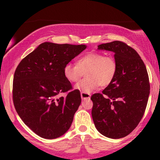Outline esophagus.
<instances>
[{"mask_svg":"<svg viewBox=\"0 0 160 160\" xmlns=\"http://www.w3.org/2000/svg\"><path fill=\"white\" fill-rule=\"evenodd\" d=\"M80 95H81V98L82 99H89L91 97V95L88 92H81L80 93Z\"/></svg>","mask_w":160,"mask_h":160,"instance_id":"34e87169","label":"esophagus"}]
</instances>
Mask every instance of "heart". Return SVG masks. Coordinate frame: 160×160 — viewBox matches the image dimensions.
<instances>
[{
	"instance_id": "heart-1",
	"label": "heart",
	"mask_w": 160,
	"mask_h": 160,
	"mask_svg": "<svg viewBox=\"0 0 160 160\" xmlns=\"http://www.w3.org/2000/svg\"><path fill=\"white\" fill-rule=\"evenodd\" d=\"M117 71V64L111 56L101 52H89L78 60L77 65L66 64L63 73L66 80L77 82L86 72V78L76 85V88L85 92L97 89L100 86H107L113 81Z\"/></svg>"
}]
</instances>
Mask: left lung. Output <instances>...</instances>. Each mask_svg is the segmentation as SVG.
Here are the masks:
<instances>
[{
    "instance_id": "left-lung-1",
    "label": "left lung",
    "mask_w": 160,
    "mask_h": 160,
    "mask_svg": "<svg viewBox=\"0 0 160 160\" xmlns=\"http://www.w3.org/2000/svg\"><path fill=\"white\" fill-rule=\"evenodd\" d=\"M98 49L114 52L117 71L102 94L91 96L92 117L102 135L121 138L131 133L144 116L150 94L149 77L138 53L123 42L102 43Z\"/></svg>"
}]
</instances>
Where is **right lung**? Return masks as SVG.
<instances>
[{
  "label": "right lung",
  "instance_id": "add662e5",
  "mask_svg": "<svg viewBox=\"0 0 160 160\" xmlns=\"http://www.w3.org/2000/svg\"><path fill=\"white\" fill-rule=\"evenodd\" d=\"M86 45L45 42L20 62L12 83L14 107L25 124L38 136L54 139L63 135L81 103L80 92L64 76L66 64ZM67 93L65 97H60Z\"/></svg>",
  "mask_w": 160,
  "mask_h": 160
}]
</instances>
